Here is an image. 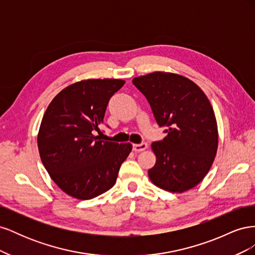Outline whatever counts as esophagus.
I'll return each instance as SVG.
<instances>
[{"label":"esophagus","instance_id":"esophagus-1","mask_svg":"<svg viewBox=\"0 0 255 255\" xmlns=\"http://www.w3.org/2000/svg\"><path fill=\"white\" fill-rule=\"evenodd\" d=\"M146 148H148V144H146L145 142H141V143H136V144H133V150L135 152H141V151H144Z\"/></svg>","mask_w":255,"mask_h":255}]
</instances>
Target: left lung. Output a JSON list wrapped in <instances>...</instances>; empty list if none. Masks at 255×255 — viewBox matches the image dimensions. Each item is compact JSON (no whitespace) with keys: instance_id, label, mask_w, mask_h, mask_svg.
<instances>
[{"instance_id":"obj_1","label":"left lung","mask_w":255,"mask_h":255,"mask_svg":"<svg viewBox=\"0 0 255 255\" xmlns=\"http://www.w3.org/2000/svg\"><path fill=\"white\" fill-rule=\"evenodd\" d=\"M133 84L151 106L167 136L151 148L156 163L149 169L151 182L170 192H184L201 182L218 148V128L213 107L197 84L185 76L153 72Z\"/></svg>"}]
</instances>
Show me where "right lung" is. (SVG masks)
<instances>
[{
  "instance_id": "add662e5",
  "label": "right lung",
  "mask_w": 255,
  "mask_h": 255,
  "mask_svg": "<svg viewBox=\"0 0 255 255\" xmlns=\"http://www.w3.org/2000/svg\"><path fill=\"white\" fill-rule=\"evenodd\" d=\"M123 80H85L61 90L45 111L38 150L51 179L67 195L89 200L111 189L132 144L104 141L94 135L110 99Z\"/></svg>"
}]
</instances>
